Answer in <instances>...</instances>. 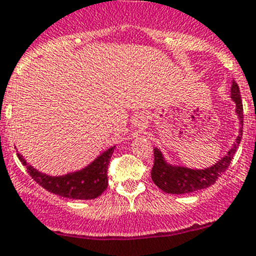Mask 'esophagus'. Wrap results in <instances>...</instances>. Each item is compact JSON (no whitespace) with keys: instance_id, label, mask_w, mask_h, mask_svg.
I'll use <instances>...</instances> for the list:
<instances>
[{"instance_id":"esophagus-1","label":"esophagus","mask_w":256,"mask_h":256,"mask_svg":"<svg viewBox=\"0 0 256 256\" xmlns=\"http://www.w3.org/2000/svg\"><path fill=\"white\" fill-rule=\"evenodd\" d=\"M138 122H140V120H138ZM138 124H140V126H142V124H140V123H138Z\"/></svg>"}]
</instances>
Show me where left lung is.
Returning <instances> with one entry per match:
<instances>
[{"label":"left lung","mask_w":256,"mask_h":256,"mask_svg":"<svg viewBox=\"0 0 256 256\" xmlns=\"http://www.w3.org/2000/svg\"><path fill=\"white\" fill-rule=\"evenodd\" d=\"M231 99L236 104V114L240 118V133L236 138L232 148L227 152L226 156L214 164L210 168L204 170H193V168H182V166H172L164 160V156L158 148L154 150V162L151 170V178L154 184L160 188L161 190L168 194H186L192 192L200 190L214 184L224 171L228 168L232 158L235 156L236 150L241 142L242 137V123H244V109L242 102L238 86L235 81L232 82Z\"/></svg>","instance_id":"left-lung-1"}]
</instances>
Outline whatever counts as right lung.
Returning <instances> with one entry per match:
<instances>
[{"label": "right lung", "instance_id": "right-lung-1", "mask_svg": "<svg viewBox=\"0 0 256 256\" xmlns=\"http://www.w3.org/2000/svg\"><path fill=\"white\" fill-rule=\"evenodd\" d=\"M112 151L114 147H110L96 160H94L88 168L62 176H49L43 174L30 166L20 154H18V157L21 164L26 166L32 179H34L46 190L64 198L95 199L102 196L108 188V166Z\"/></svg>", "mask_w": 256, "mask_h": 256}]
</instances>
